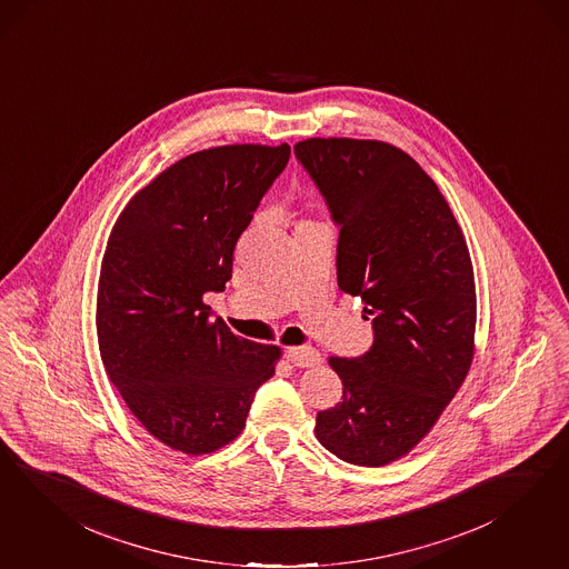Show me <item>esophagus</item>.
I'll return each mask as SVG.
<instances>
[{
  "instance_id": "esophagus-1",
  "label": "esophagus",
  "mask_w": 569,
  "mask_h": 569,
  "mask_svg": "<svg viewBox=\"0 0 569 569\" xmlns=\"http://www.w3.org/2000/svg\"><path fill=\"white\" fill-rule=\"evenodd\" d=\"M284 358L299 368L316 367L320 362V353L313 348H289L284 351Z\"/></svg>"
}]
</instances>
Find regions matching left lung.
<instances>
[{"instance_id": "obj_1", "label": "left lung", "mask_w": 569, "mask_h": 569, "mask_svg": "<svg viewBox=\"0 0 569 569\" xmlns=\"http://www.w3.org/2000/svg\"><path fill=\"white\" fill-rule=\"evenodd\" d=\"M295 157L339 228V289L362 297L375 332L367 353L330 358L343 396L316 415V438L346 462L381 467L431 431L469 372L471 256L440 188L400 148L310 138Z\"/></svg>"}]
</instances>
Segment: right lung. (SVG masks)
I'll return each instance as SVG.
<instances>
[{
	"label": "right lung",
	"instance_id": "1",
	"mask_svg": "<svg viewBox=\"0 0 569 569\" xmlns=\"http://www.w3.org/2000/svg\"><path fill=\"white\" fill-rule=\"evenodd\" d=\"M291 147L232 144L188 154L126 204L102 257L96 330L131 415L169 448L199 457L239 438L280 348L211 320L207 293L232 278L240 234Z\"/></svg>",
	"mask_w": 569,
	"mask_h": 569
}]
</instances>
